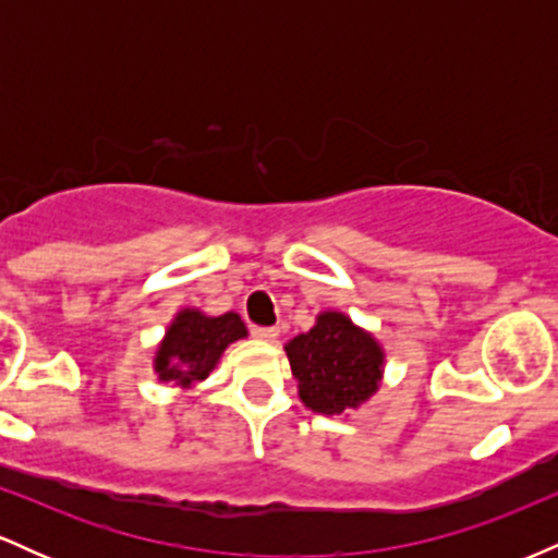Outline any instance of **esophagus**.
<instances>
[{"label": "esophagus", "mask_w": 558, "mask_h": 558, "mask_svg": "<svg viewBox=\"0 0 558 558\" xmlns=\"http://www.w3.org/2000/svg\"><path fill=\"white\" fill-rule=\"evenodd\" d=\"M252 336L259 338V341H275L280 336L278 328H252Z\"/></svg>", "instance_id": "esophagus-1"}]
</instances>
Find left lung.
I'll return each instance as SVG.
<instances>
[{"instance_id": "obj_1", "label": "left lung", "mask_w": 558, "mask_h": 558, "mask_svg": "<svg viewBox=\"0 0 558 558\" xmlns=\"http://www.w3.org/2000/svg\"><path fill=\"white\" fill-rule=\"evenodd\" d=\"M286 354L301 401L323 414L356 409L383 377V349L341 312L319 315L315 328L286 345Z\"/></svg>"}]
</instances>
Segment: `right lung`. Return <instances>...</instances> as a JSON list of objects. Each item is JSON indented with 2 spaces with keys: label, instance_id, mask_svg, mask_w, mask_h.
Listing matches in <instances>:
<instances>
[{
  "label": "right lung",
  "instance_id": "right-lung-1",
  "mask_svg": "<svg viewBox=\"0 0 558 558\" xmlns=\"http://www.w3.org/2000/svg\"><path fill=\"white\" fill-rule=\"evenodd\" d=\"M243 336H246V325L233 312L207 317L196 310H183L172 319L165 341L157 349L155 369L159 380L183 388L194 386L213 373L228 343Z\"/></svg>",
  "mask_w": 558,
  "mask_h": 558
}]
</instances>
